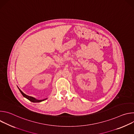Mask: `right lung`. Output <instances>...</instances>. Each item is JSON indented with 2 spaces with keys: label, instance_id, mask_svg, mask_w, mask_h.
Listing matches in <instances>:
<instances>
[{
  "label": "right lung",
  "instance_id": "obj_1",
  "mask_svg": "<svg viewBox=\"0 0 134 134\" xmlns=\"http://www.w3.org/2000/svg\"><path fill=\"white\" fill-rule=\"evenodd\" d=\"M18 89H19V90H20V92L21 93V94H22V95L24 97V98H26L27 99H28L29 101H31V102H42V101H44V100H47L48 98H46V99H43V100H37V99H36L35 98H33V97H30V96H29V95H26L25 94H24L20 88H18Z\"/></svg>",
  "mask_w": 134,
  "mask_h": 134
}]
</instances>
